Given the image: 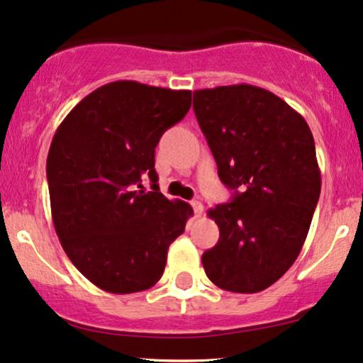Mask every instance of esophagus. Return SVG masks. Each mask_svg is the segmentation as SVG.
<instances>
[{"mask_svg": "<svg viewBox=\"0 0 363 363\" xmlns=\"http://www.w3.org/2000/svg\"><path fill=\"white\" fill-rule=\"evenodd\" d=\"M191 206H193L196 216H201L203 211H205V206H203L201 201H191Z\"/></svg>", "mask_w": 363, "mask_h": 363, "instance_id": "esophagus-1", "label": "esophagus"}]
</instances>
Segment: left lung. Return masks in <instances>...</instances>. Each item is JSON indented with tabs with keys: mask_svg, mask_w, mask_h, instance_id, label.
<instances>
[{
	"mask_svg": "<svg viewBox=\"0 0 363 363\" xmlns=\"http://www.w3.org/2000/svg\"><path fill=\"white\" fill-rule=\"evenodd\" d=\"M193 109L220 181L235 189L208 211L220 239L203 268L220 289L256 294L289 272L306 242L320 194L314 138L289 104L245 83L194 90Z\"/></svg>",
	"mask_w": 363,
	"mask_h": 363,
	"instance_id": "obj_1",
	"label": "left lung"
}]
</instances>
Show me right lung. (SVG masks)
<instances>
[{"label":"right lung","mask_w":363,"mask_h":363,"mask_svg":"<svg viewBox=\"0 0 363 363\" xmlns=\"http://www.w3.org/2000/svg\"><path fill=\"white\" fill-rule=\"evenodd\" d=\"M189 107V90L121 80L86 95L56 129L45 165L54 228L99 289L135 294L164 274L193 208L160 193L155 148Z\"/></svg>","instance_id":"obj_1"}]
</instances>
